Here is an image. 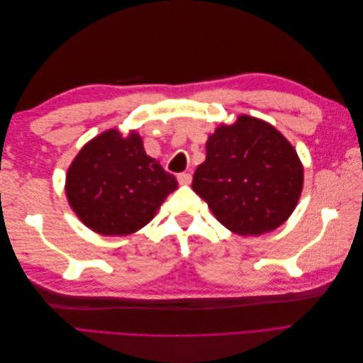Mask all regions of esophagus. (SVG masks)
<instances>
[{"mask_svg":"<svg viewBox=\"0 0 363 363\" xmlns=\"http://www.w3.org/2000/svg\"><path fill=\"white\" fill-rule=\"evenodd\" d=\"M177 180H179V183H180L182 186H188V184H191V182H192V175L188 174V172H182V174L177 175Z\"/></svg>","mask_w":363,"mask_h":363,"instance_id":"1","label":"esophagus"}]
</instances>
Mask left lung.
Returning <instances> with one entry per match:
<instances>
[{"instance_id": "left-lung-1", "label": "left lung", "mask_w": 363, "mask_h": 363, "mask_svg": "<svg viewBox=\"0 0 363 363\" xmlns=\"http://www.w3.org/2000/svg\"><path fill=\"white\" fill-rule=\"evenodd\" d=\"M192 189L233 233L257 236L280 227L294 212L303 189V164L279 130L240 115L219 125L206 142Z\"/></svg>"}]
</instances>
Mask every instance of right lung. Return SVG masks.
Instances as JSON below:
<instances>
[{
  "label": "right lung",
  "instance_id": "right-lung-1",
  "mask_svg": "<svg viewBox=\"0 0 363 363\" xmlns=\"http://www.w3.org/2000/svg\"><path fill=\"white\" fill-rule=\"evenodd\" d=\"M177 180L144 150L136 131L112 128L80 150L67 174V196L82 223L101 235L125 236L147 225Z\"/></svg>",
  "mask_w": 363,
  "mask_h": 363
}]
</instances>
